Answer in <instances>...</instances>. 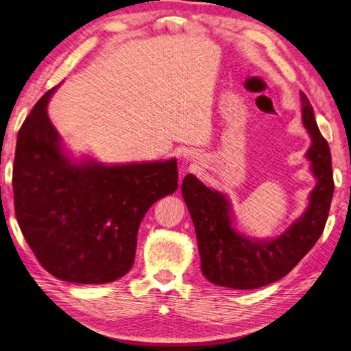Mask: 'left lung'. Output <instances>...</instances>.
Returning <instances> with one entry per match:
<instances>
[{"label":"left lung","mask_w":351,"mask_h":351,"mask_svg":"<svg viewBox=\"0 0 351 351\" xmlns=\"http://www.w3.org/2000/svg\"><path fill=\"white\" fill-rule=\"evenodd\" d=\"M303 124L311 135L306 157L317 185L305 215L278 238L247 239L232 227V208L223 194L210 189L193 174L182 182V196L196 228L200 269L213 285L256 289L283 278L294 269L324 232L335 191L330 146L317 128L311 102L302 95Z\"/></svg>","instance_id":"1"}]
</instances>
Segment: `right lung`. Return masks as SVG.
Returning a JSON list of instances; mask_svg holds the SVG:
<instances>
[{
	"instance_id": "add662e5",
	"label": "right lung",
	"mask_w": 351,
	"mask_h": 351,
	"mask_svg": "<svg viewBox=\"0 0 351 351\" xmlns=\"http://www.w3.org/2000/svg\"><path fill=\"white\" fill-rule=\"evenodd\" d=\"M56 88L40 97L16 136L15 216L38 263L56 278L110 283L134 266L146 211L179 186L177 160L74 163L46 113Z\"/></svg>"
}]
</instances>
